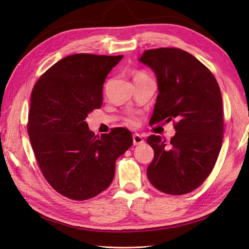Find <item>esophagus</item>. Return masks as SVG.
<instances>
[{"label":"esophagus","instance_id":"obj_1","mask_svg":"<svg viewBox=\"0 0 249 249\" xmlns=\"http://www.w3.org/2000/svg\"><path fill=\"white\" fill-rule=\"evenodd\" d=\"M144 143V139H143L139 134H135L133 136V144L134 145H140Z\"/></svg>","mask_w":249,"mask_h":249}]
</instances>
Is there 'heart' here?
<instances>
[{"label": "heart", "instance_id": "obj_1", "mask_svg": "<svg viewBox=\"0 0 249 249\" xmlns=\"http://www.w3.org/2000/svg\"><path fill=\"white\" fill-rule=\"evenodd\" d=\"M141 76H145V74L143 73V72L138 71V72L135 73L134 79H136V78L141 77ZM125 123H126V124H129V125H135V124H136V123H137V120H136V118H135V117L130 116V117H127V118L125 119Z\"/></svg>", "mask_w": 249, "mask_h": 249}]
</instances>
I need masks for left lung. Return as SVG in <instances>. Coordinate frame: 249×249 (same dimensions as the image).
I'll list each match as a JSON object with an SVG mask.
<instances>
[{"label":"left lung","mask_w":249,"mask_h":249,"mask_svg":"<svg viewBox=\"0 0 249 249\" xmlns=\"http://www.w3.org/2000/svg\"><path fill=\"white\" fill-rule=\"evenodd\" d=\"M139 61L153 70L159 90L150 124L177 122L169 143L156 135L146 139L155 152L147 178L164 193H189L209 177L220 152V88L213 73L183 50H147Z\"/></svg>","instance_id":"obj_1"}]
</instances>
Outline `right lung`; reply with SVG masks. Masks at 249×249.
I'll use <instances>...</instances> for the list:
<instances>
[{
    "instance_id": "1",
    "label": "right lung",
    "mask_w": 249,
    "mask_h": 249,
    "mask_svg": "<svg viewBox=\"0 0 249 249\" xmlns=\"http://www.w3.org/2000/svg\"><path fill=\"white\" fill-rule=\"evenodd\" d=\"M124 55L76 54L55 63L36 82L28 134L49 184L63 196L85 200L110 186L117 158L133 144L124 127L95 136L86 117L103 104V85Z\"/></svg>"
}]
</instances>
